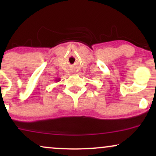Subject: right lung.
I'll list each match as a JSON object with an SVG mask.
<instances>
[{
	"instance_id": "right-lung-1",
	"label": "right lung",
	"mask_w": 156,
	"mask_h": 156,
	"mask_svg": "<svg viewBox=\"0 0 156 156\" xmlns=\"http://www.w3.org/2000/svg\"><path fill=\"white\" fill-rule=\"evenodd\" d=\"M59 78H57V79L56 80H55V81H59Z\"/></svg>"
}]
</instances>
